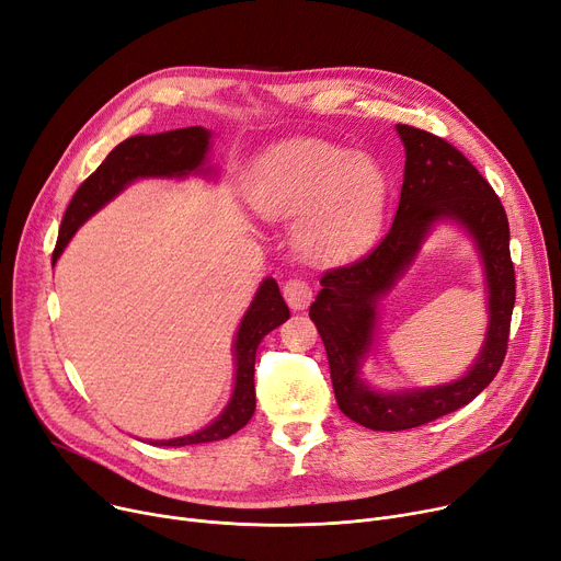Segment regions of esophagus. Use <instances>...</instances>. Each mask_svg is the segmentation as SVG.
Returning a JSON list of instances; mask_svg holds the SVG:
<instances>
[{
	"label": "esophagus",
	"instance_id": "1",
	"mask_svg": "<svg viewBox=\"0 0 561 561\" xmlns=\"http://www.w3.org/2000/svg\"><path fill=\"white\" fill-rule=\"evenodd\" d=\"M283 296L291 310H306L312 301V287L306 278L296 276L283 285Z\"/></svg>",
	"mask_w": 561,
	"mask_h": 561
}]
</instances>
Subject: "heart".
I'll return each instance as SVG.
<instances>
[{
    "label": "heart",
    "instance_id": "1",
    "mask_svg": "<svg viewBox=\"0 0 561 561\" xmlns=\"http://www.w3.org/2000/svg\"><path fill=\"white\" fill-rule=\"evenodd\" d=\"M249 202L267 217H301L299 247L314 260H346L376 240L387 202L378 164L325 140H287L257 158Z\"/></svg>",
    "mask_w": 561,
    "mask_h": 561
}]
</instances>
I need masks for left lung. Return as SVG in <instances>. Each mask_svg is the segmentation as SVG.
I'll use <instances>...</instances> for the list:
<instances>
[{"label":"left lung","instance_id":"left-lung-1","mask_svg":"<svg viewBox=\"0 0 561 561\" xmlns=\"http://www.w3.org/2000/svg\"><path fill=\"white\" fill-rule=\"evenodd\" d=\"M405 145L401 202L387 236L351 265L328 270L310 306L340 410L371 431H408L471 403L496 378L510 340L516 299L510 224L499 194L469 158L439 136L397 124ZM462 222L479 244L490 289L485 346L465 379L399 394L374 392L358 378V365L373 343L375 306L402 275L435 220Z\"/></svg>","mask_w":561,"mask_h":561}]
</instances>
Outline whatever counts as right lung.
Here are the masks:
<instances>
[{"instance_id": "add662e5", "label": "right lung", "mask_w": 561, "mask_h": 561, "mask_svg": "<svg viewBox=\"0 0 561 561\" xmlns=\"http://www.w3.org/2000/svg\"><path fill=\"white\" fill-rule=\"evenodd\" d=\"M210 147V130L202 126L176 128L168 134L156 136H134L117 145L106 160L79 185L72 202L62 215L60 233L56 240V249L51 253V262L58 260L62 249L68 247L77 228L92 217L99 208L106 206L113 196H117L130 181L145 176H187L192 172L204 170L206 153ZM289 317V310L283 301L278 283L274 278H265L255 291V299L247 310L236 337V389L226 410L204 431L151 442L153 446H190L226 439L240 427H244L255 412V385H253V367L255 351L267 333L278 328Z\"/></svg>"}]
</instances>
